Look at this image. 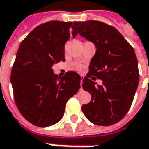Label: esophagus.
Segmentation results:
<instances>
[{
  "label": "esophagus",
  "mask_w": 149,
  "mask_h": 149,
  "mask_svg": "<svg viewBox=\"0 0 149 149\" xmlns=\"http://www.w3.org/2000/svg\"><path fill=\"white\" fill-rule=\"evenodd\" d=\"M83 78H84V76H81V86L82 87V81H83Z\"/></svg>",
  "instance_id": "esophagus-1"
}]
</instances>
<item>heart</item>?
<instances>
[{
    "mask_svg": "<svg viewBox=\"0 0 149 149\" xmlns=\"http://www.w3.org/2000/svg\"><path fill=\"white\" fill-rule=\"evenodd\" d=\"M83 68V66L81 64H80V63H75L73 65V69L76 70V71H81Z\"/></svg>",
    "mask_w": 149,
    "mask_h": 149,
    "instance_id": "obj_1",
    "label": "heart"
}]
</instances>
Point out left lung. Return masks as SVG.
<instances>
[{
  "label": "left lung",
  "mask_w": 149,
  "mask_h": 149,
  "mask_svg": "<svg viewBox=\"0 0 149 149\" xmlns=\"http://www.w3.org/2000/svg\"><path fill=\"white\" fill-rule=\"evenodd\" d=\"M75 29L94 43L96 52L91 60L82 88L91 95L81 106L86 117L96 125L120 121L130 108L139 85V73L134 50L115 27L97 21L74 22ZM103 85L95 84L96 78Z\"/></svg>",
  "instance_id": "1"
}]
</instances>
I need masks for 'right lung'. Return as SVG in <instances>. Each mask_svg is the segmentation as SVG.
Returning <instances> with one entry per match:
<instances>
[{"label": "right lung", "mask_w": 149, "mask_h": 149, "mask_svg": "<svg viewBox=\"0 0 149 149\" xmlns=\"http://www.w3.org/2000/svg\"><path fill=\"white\" fill-rule=\"evenodd\" d=\"M77 33L74 23L51 20L34 28L21 42L14 62L10 81L14 100L24 118L39 127L58 123L68 100L81 88V77L67 72L54 74L53 65L65 61L64 45Z\"/></svg>", "instance_id": "obj_1"}]
</instances>
